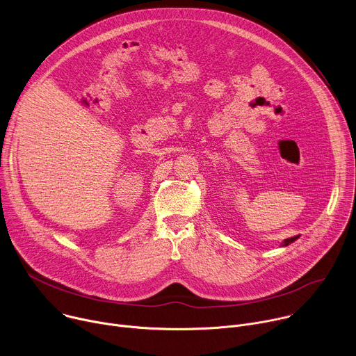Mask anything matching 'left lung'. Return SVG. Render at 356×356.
<instances>
[{
    "label": "left lung",
    "instance_id": "1",
    "mask_svg": "<svg viewBox=\"0 0 356 356\" xmlns=\"http://www.w3.org/2000/svg\"><path fill=\"white\" fill-rule=\"evenodd\" d=\"M297 238H298V235H296V236H291V238H287V239H284V242H283V246H287L289 243L294 242Z\"/></svg>",
    "mask_w": 356,
    "mask_h": 356
}]
</instances>
